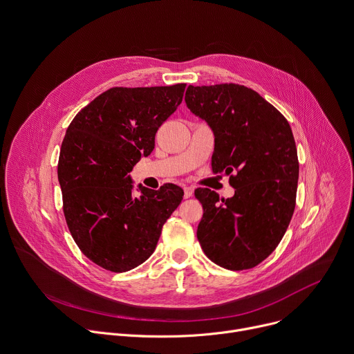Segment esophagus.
<instances>
[{"instance_id": "1", "label": "esophagus", "mask_w": 354, "mask_h": 354, "mask_svg": "<svg viewBox=\"0 0 354 354\" xmlns=\"http://www.w3.org/2000/svg\"><path fill=\"white\" fill-rule=\"evenodd\" d=\"M183 197L185 198H189L192 194H193V187H190V186H183Z\"/></svg>"}]
</instances>
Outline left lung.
<instances>
[{
  "mask_svg": "<svg viewBox=\"0 0 354 354\" xmlns=\"http://www.w3.org/2000/svg\"><path fill=\"white\" fill-rule=\"evenodd\" d=\"M185 102L214 133L213 172L230 175L235 189L221 200L210 189L194 190L203 206L197 239L224 269L255 268L276 249L294 213L298 157L291 127L258 92L238 84L189 85Z\"/></svg>",
  "mask_w": 354,
  "mask_h": 354,
  "instance_id": "obj_1",
  "label": "left lung"
}]
</instances>
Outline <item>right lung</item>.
Segmentation results:
<instances>
[{"label": "right lung", "mask_w": 354, "mask_h": 354, "mask_svg": "<svg viewBox=\"0 0 354 354\" xmlns=\"http://www.w3.org/2000/svg\"><path fill=\"white\" fill-rule=\"evenodd\" d=\"M185 86L111 88L66 131L57 167L66 221L82 254L100 268L122 273L145 262L180 205L183 190L172 183L160 190L140 185L141 194L133 196L129 174L154 149Z\"/></svg>", "instance_id": "obj_1"}]
</instances>
